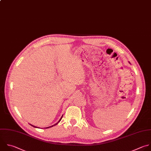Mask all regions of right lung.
I'll use <instances>...</instances> for the list:
<instances>
[{
	"label": "right lung",
	"mask_w": 151,
	"mask_h": 151,
	"mask_svg": "<svg viewBox=\"0 0 151 151\" xmlns=\"http://www.w3.org/2000/svg\"><path fill=\"white\" fill-rule=\"evenodd\" d=\"M62 117H63V116H62V117H61V118H60V120H59V122H58V123H56V124H54V125H53V126H50V127H45V128H49V127H53V126H55V125H56V124H58V123H59V122H60V120H62ZM30 125H31V126H33V127H35V128H38V127H36V126H33V125H32V124H30Z\"/></svg>",
	"instance_id": "right-lung-1"
}]
</instances>
